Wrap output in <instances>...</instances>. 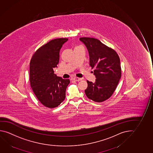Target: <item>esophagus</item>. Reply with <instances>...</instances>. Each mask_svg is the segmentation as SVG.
I'll list each match as a JSON object with an SVG mask.
<instances>
[{
	"label": "esophagus",
	"instance_id": "obj_1",
	"mask_svg": "<svg viewBox=\"0 0 153 153\" xmlns=\"http://www.w3.org/2000/svg\"><path fill=\"white\" fill-rule=\"evenodd\" d=\"M73 79L75 80V81H80V80H82V79L78 77H74Z\"/></svg>",
	"mask_w": 153,
	"mask_h": 153
}]
</instances>
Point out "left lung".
Masks as SVG:
<instances>
[{
    "label": "left lung",
    "instance_id": "left-lung-1",
    "mask_svg": "<svg viewBox=\"0 0 153 153\" xmlns=\"http://www.w3.org/2000/svg\"><path fill=\"white\" fill-rule=\"evenodd\" d=\"M79 40L87 48L89 65L95 68V82L87 80L86 95L96 102H102L110 97L114 92L121 76L120 58L114 50L100 40L80 38Z\"/></svg>",
    "mask_w": 153,
    "mask_h": 153
}]
</instances>
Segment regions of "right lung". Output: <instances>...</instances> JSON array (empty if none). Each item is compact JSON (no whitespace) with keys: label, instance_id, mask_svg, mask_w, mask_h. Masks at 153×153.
Masks as SVG:
<instances>
[{"label":"right lung","instance_id":"obj_1","mask_svg":"<svg viewBox=\"0 0 153 153\" xmlns=\"http://www.w3.org/2000/svg\"><path fill=\"white\" fill-rule=\"evenodd\" d=\"M68 39L51 40L38 49L30 64V80L32 89L43 105L54 108L64 101L70 83L54 74L53 68L59 63V51Z\"/></svg>","mask_w":153,"mask_h":153}]
</instances>
